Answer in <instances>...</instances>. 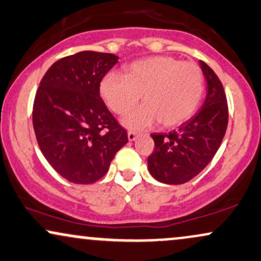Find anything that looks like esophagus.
I'll return each mask as SVG.
<instances>
[{
  "label": "esophagus",
  "mask_w": 261,
  "mask_h": 261,
  "mask_svg": "<svg viewBox=\"0 0 261 261\" xmlns=\"http://www.w3.org/2000/svg\"><path fill=\"white\" fill-rule=\"evenodd\" d=\"M127 139H128V141H130V142H133V141L137 139V134L134 133V131H128Z\"/></svg>",
  "instance_id": "esophagus-1"
}]
</instances>
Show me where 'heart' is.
Here are the masks:
<instances>
[{
	"label": "heart",
	"instance_id": "obj_1",
	"mask_svg": "<svg viewBox=\"0 0 261 261\" xmlns=\"http://www.w3.org/2000/svg\"><path fill=\"white\" fill-rule=\"evenodd\" d=\"M99 93L115 114L133 109L142 95L143 106L122 118L131 130H144L161 121L175 127L197 112L204 93L200 68L191 62L158 56L127 65L125 76L108 73L99 84Z\"/></svg>",
	"mask_w": 261,
	"mask_h": 261
}]
</instances>
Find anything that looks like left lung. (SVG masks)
Instances as JSON below:
<instances>
[{
    "mask_svg": "<svg viewBox=\"0 0 261 261\" xmlns=\"http://www.w3.org/2000/svg\"><path fill=\"white\" fill-rule=\"evenodd\" d=\"M206 83L202 108L178 130L152 134L155 149L148 156V170L155 180L181 185L196 177L212 162L224 140L228 122L225 91L218 75L200 61Z\"/></svg>",
    "mask_w": 261,
    "mask_h": 261,
    "instance_id": "left-lung-1",
    "label": "left lung"
}]
</instances>
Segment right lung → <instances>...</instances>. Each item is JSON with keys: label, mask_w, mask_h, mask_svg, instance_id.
Instances as JSON below:
<instances>
[{"label": "right lung", "mask_w": 261, "mask_h": 261, "mask_svg": "<svg viewBox=\"0 0 261 261\" xmlns=\"http://www.w3.org/2000/svg\"><path fill=\"white\" fill-rule=\"evenodd\" d=\"M112 53L83 51L59 59L41 80L33 108L37 143L65 180L89 185L108 171L127 133L99 97L103 76L117 64Z\"/></svg>", "instance_id": "add662e5"}]
</instances>
